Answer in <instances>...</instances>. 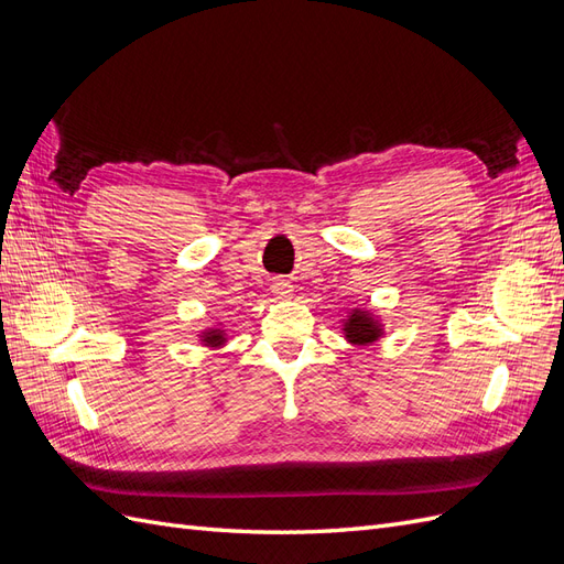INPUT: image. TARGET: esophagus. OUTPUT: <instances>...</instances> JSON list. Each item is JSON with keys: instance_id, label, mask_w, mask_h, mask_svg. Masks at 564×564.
<instances>
[{"instance_id": "1", "label": "esophagus", "mask_w": 564, "mask_h": 564, "mask_svg": "<svg viewBox=\"0 0 564 564\" xmlns=\"http://www.w3.org/2000/svg\"><path fill=\"white\" fill-rule=\"evenodd\" d=\"M292 292H294L292 282H286V280H275V284H272V294H278V296H289Z\"/></svg>"}]
</instances>
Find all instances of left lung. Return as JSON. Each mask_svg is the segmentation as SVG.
<instances>
[{"label": "left lung", "mask_w": 564, "mask_h": 564, "mask_svg": "<svg viewBox=\"0 0 564 564\" xmlns=\"http://www.w3.org/2000/svg\"><path fill=\"white\" fill-rule=\"evenodd\" d=\"M344 332L346 338L355 346H369L373 340H379L381 336V324L371 317V313L355 308L350 311L348 319L344 322Z\"/></svg>", "instance_id": "1"}]
</instances>
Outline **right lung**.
<instances>
[{"label":"right lung","mask_w":564,"mask_h":564,"mask_svg":"<svg viewBox=\"0 0 564 564\" xmlns=\"http://www.w3.org/2000/svg\"><path fill=\"white\" fill-rule=\"evenodd\" d=\"M202 340H204V346L218 348L220 344H226V336H224V332H220V329H207V332H204Z\"/></svg>","instance_id":"add662e5"}]
</instances>
